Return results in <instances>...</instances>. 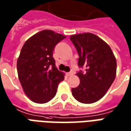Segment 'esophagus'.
Wrapping results in <instances>:
<instances>
[{"instance_id":"obj_1","label":"esophagus","mask_w":131,"mask_h":131,"mask_svg":"<svg viewBox=\"0 0 131 131\" xmlns=\"http://www.w3.org/2000/svg\"><path fill=\"white\" fill-rule=\"evenodd\" d=\"M72 74H73L72 72H68V73H67V77H70Z\"/></svg>"}]
</instances>
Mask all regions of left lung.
<instances>
[{"mask_svg":"<svg viewBox=\"0 0 131 131\" xmlns=\"http://www.w3.org/2000/svg\"><path fill=\"white\" fill-rule=\"evenodd\" d=\"M70 40L79 56V67L86 68L85 73L77 74L80 84L71 89L72 95L81 103H94L104 96L115 79V56L110 46L93 34L71 35Z\"/></svg>","mask_w":131,"mask_h":131,"instance_id":"left-lung-1","label":"left lung"}]
</instances>
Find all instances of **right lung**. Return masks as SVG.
<instances>
[{
    "mask_svg": "<svg viewBox=\"0 0 131 131\" xmlns=\"http://www.w3.org/2000/svg\"><path fill=\"white\" fill-rule=\"evenodd\" d=\"M66 36L52 30L38 32L24 43L17 59L19 80L24 93L36 103H46L53 98L64 79L52 57L54 46Z\"/></svg>",
    "mask_w": 131,
    "mask_h": 131,
    "instance_id": "right-lung-1",
    "label": "right lung"
}]
</instances>
